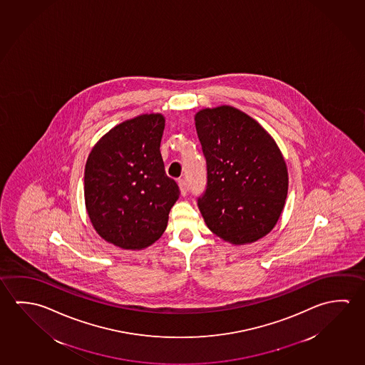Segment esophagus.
Returning a JSON list of instances; mask_svg holds the SVG:
<instances>
[{
	"instance_id": "1",
	"label": "esophagus",
	"mask_w": 365,
	"mask_h": 365,
	"mask_svg": "<svg viewBox=\"0 0 365 365\" xmlns=\"http://www.w3.org/2000/svg\"><path fill=\"white\" fill-rule=\"evenodd\" d=\"M178 185H180V195H182V196H185V195H187V183H185V180H178Z\"/></svg>"
}]
</instances>
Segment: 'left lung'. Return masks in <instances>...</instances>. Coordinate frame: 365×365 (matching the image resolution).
I'll list each match as a JSON object with an SVG mask.
<instances>
[{
	"label": "left lung",
	"mask_w": 365,
	"mask_h": 365,
	"mask_svg": "<svg viewBox=\"0 0 365 365\" xmlns=\"http://www.w3.org/2000/svg\"><path fill=\"white\" fill-rule=\"evenodd\" d=\"M207 164V187L198 207L212 233L232 245H250L275 227L285 206V159L269 132L232 106L195 114Z\"/></svg>",
	"instance_id": "1"
}]
</instances>
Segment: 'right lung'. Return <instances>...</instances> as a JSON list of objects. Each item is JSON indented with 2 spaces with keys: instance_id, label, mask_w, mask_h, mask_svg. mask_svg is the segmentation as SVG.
<instances>
[{
  "instance_id": "right-lung-1",
  "label": "right lung",
  "mask_w": 365,
  "mask_h": 365,
  "mask_svg": "<svg viewBox=\"0 0 365 365\" xmlns=\"http://www.w3.org/2000/svg\"><path fill=\"white\" fill-rule=\"evenodd\" d=\"M162 113L123 120L99 138L85 165V207L96 233L122 250H144L167 229L180 188L165 174Z\"/></svg>"
}]
</instances>
